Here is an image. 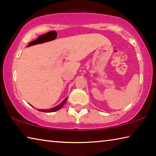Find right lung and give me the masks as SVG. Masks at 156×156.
<instances>
[{"mask_svg": "<svg viewBox=\"0 0 156 156\" xmlns=\"http://www.w3.org/2000/svg\"><path fill=\"white\" fill-rule=\"evenodd\" d=\"M67 98H68V97L66 98L64 100H63V101L60 105H57L56 107H55L54 108H51V109H38V110L40 111V112H56V111H58V110H59L60 109H61L62 107L65 105L66 101H67Z\"/></svg>", "mask_w": 156, "mask_h": 156, "instance_id": "1", "label": "right lung"}]
</instances>
